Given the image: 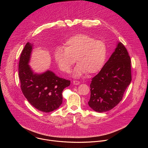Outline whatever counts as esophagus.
<instances>
[{"label": "esophagus", "instance_id": "esophagus-1", "mask_svg": "<svg viewBox=\"0 0 148 148\" xmlns=\"http://www.w3.org/2000/svg\"><path fill=\"white\" fill-rule=\"evenodd\" d=\"M80 82L79 81H77V80H74L73 81V84H74V85H78V84H79Z\"/></svg>", "mask_w": 148, "mask_h": 148}]
</instances>
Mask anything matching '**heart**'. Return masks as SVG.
<instances>
[{
  "instance_id": "heart-1",
  "label": "heart",
  "mask_w": 148,
  "mask_h": 148,
  "mask_svg": "<svg viewBox=\"0 0 148 148\" xmlns=\"http://www.w3.org/2000/svg\"><path fill=\"white\" fill-rule=\"evenodd\" d=\"M58 68L69 73L76 62L74 75L79 77L87 72L94 74L103 66L107 55V47L102 40L84 33H78L67 39L64 47H57L54 53Z\"/></svg>"
}]
</instances>
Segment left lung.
<instances>
[{
    "mask_svg": "<svg viewBox=\"0 0 148 148\" xmlns=\"http://www.w3.org/2000/svg\"><path fill=\"white\" fill-rule=\"evenodd\" d=\"M131 63L127 50L118 43L108 61L92 78L88 103L93 110L98 112L110 111L122 99L132 80Z\"/></svg>",
    "mask_w": 148,
    "mask_h": 148,
    "instance_id": "8db88e82",
    "label": "left lung"
}]
</instances>
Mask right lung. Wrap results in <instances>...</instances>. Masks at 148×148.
<instances>
[{
  "mask_svg": "<svg viewBox=\"0 0 148 148\" xmlns=\"http://www.w3.org/2000/svg\"><path fill=\"white\" fill-rule=\"evenodd\" d=\"M32 50V45L28 42L20 57V88L32 106L42 112H52L62 103V91L70 85V81L60 78L50 71L34 74L28 64Z\"/></svg>",
  "mask_w": 148,
  "mask_h": 148,
  "instance_id": "add662e5",
  "label": "right lung"
}]
</instances>
